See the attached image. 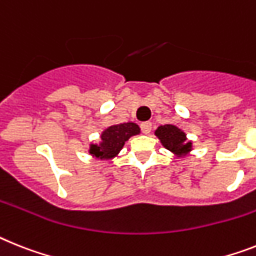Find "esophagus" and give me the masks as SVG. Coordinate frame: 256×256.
Masks as SVG:
<instances>
[{
  "label": "esophagus",
  "mask_w": 256,
  "mask_h": 256,
  "mask_svg": "<svg viewBox=\"0 0 256 256\" xmlns=\"http://www.w3.org/2000/svg\"><path fill=\"white\" fill-rule=\"evenodd\" d=\"M140 128L142 132H143V134H150L152 130V124L151 122H142Z\"/></svg>",
  "instance_id": "1"
}]
</instances>
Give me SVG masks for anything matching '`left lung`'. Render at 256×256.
Returning a JSON list of instances; mask_svg holds the SVG:
<instances>
[{
    "label": "left lung",
    "mask_w": 256,
    "mask_h": 256,
    "mask_svg": "<svg viewBox=\"0 0 256 256\" xmlns=\"http://www.w3.org/2000/svg\"><path fill=\"white\" fill-rule=\"evenodd\" d=\"M154 135L160 139L161 144L164 146L166 150L173 152L177 158L186 156L192 150L191 148L192 143L188 142L186 134L174 124L158 126V130L154 132Z\"/></svg>",
    "instance_id": "left-lung-1"
}]
</instances>
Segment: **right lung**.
I'll return each mask as SVG.
<instances>
[{
  "instance_id": "obj_1",
  "label": "right lung",
  "mask_w": 256,
  "mask_h": 256,
  "mask_svg": "<svg viewBox=\"0 0 256 256\" xmlns=\"http://www.w3.org/2000/svg\"><path fill=\"white\" fill-rule=\"evenodd\" d=\"M140 128L134 122H124L109 126L102 132V142L98 144L90 146V154L100 160H110L116 158L124 147V142L138 135Z\"/></svg>"
}]
</instances>
